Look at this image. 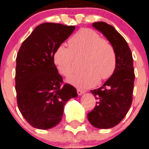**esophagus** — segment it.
Returning <instances> with one entry per match:
<instances>
[{
	"label": "esophagus",
	"mask_w": 149,
	"mask_h": 149,
	"mask_svg": "<svg viewBox=\"0 0 149 149\" xmlns=\"http://www.w3.org/2000/svg\"><path fill=\"white\" fill-rule=\"evenodd\" d=\"M77 94H78V95L81 96V95H82L84 93V91H82V90H81V89H77Z\"/></svg>",
	"instance_id": "obj_1"
}]
</instances>
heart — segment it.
I'll return each instance as SVG.
<instances>
[{
	"label": "heart",
	"instance_id": "1",
	"mask_svg": "<svg viewBox=\"0 0 149 149\" xmlns=\"http://www.w3.org/2000/svg\"><path fill=\"white\" fill-rule=\"evenodd\" d=\"M69 48L61 45L53 55L54 64L62 75L68 77L74 71V59L84 56V71L72 75L68 82L77 88L88 89L100 81L113 75L116 68V52L113 44L102 39L97 32L89 28H83L68 39Z\"/></svg>",
	"mask_w": 149,
	"mask_h": 149
}]
</instances>
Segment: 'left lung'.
I'll list each match as a JSON object with an SVG mask.
<instances>
[{
  "label": "left lung",
  "mask_w": 149,
  "mask_h": 149,
  "mask_svg": "<svg viewBox=\"0 0 149 149\" xmlns=\"http://www.w3.org/2000/svg\"><path fill=\"white\" fill-rule=\"evenodd\" d=\"M113 44L117 63L113 75L98 89L91 91L97 100L94 109L88 114L92 126L110 129L119 124L130 110L132 101L135 74L131 50L123 36L105 22L93 23Z\"/></svg>",
  "instance_id": "left-lung-1"
}]
</instances>
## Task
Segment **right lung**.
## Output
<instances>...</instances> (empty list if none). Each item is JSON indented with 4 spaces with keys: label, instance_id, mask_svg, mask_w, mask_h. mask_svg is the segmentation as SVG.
Wrapping results in <instances>:
<instances>
[{
    "label": "right lung",
    "instance_id": "add662e5",
    "mask_svg": "<svg viewBox=\"0 0 149 149\" xmlns=\"http://www.w3.org/2000/svg\"><path fill=\"white\" fill-rule=\"evenodd\" d=\"M74 29V26L42 23L19 48L16 59L17 105L23 118L34 128L49 130L58 125L64 106L77 97L73 86L62 84V77L53 61L55 49Z\"/></svg>",
    "mask_w": 149,
    "mask_h": 149
}]
</instances>
